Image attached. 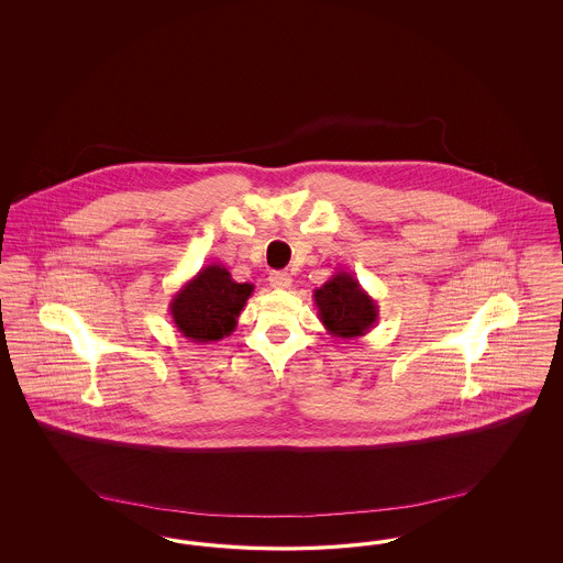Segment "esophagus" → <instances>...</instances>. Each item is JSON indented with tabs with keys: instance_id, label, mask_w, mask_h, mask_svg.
Instances as JSON below:
<instances>
[{
	"instance_id": "1",
	"label": "esophagus",
	"mask_w": 563,
	"mask_h": 563,
	"mask_svg": "<svg viewBox=\"0 0 563 563\" xmlns=\"http://www.w3.org/2000/svg\"><path fill=\"white\" fill-rule=\"evenodd\" d=\"M268 280L269 285H272L274 289H278V291L291 289V283H294L291 274H287V272H269Z\"/></svg>"
}]
</instances>
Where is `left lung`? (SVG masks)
Listing matches in <instances>:
<instances>
[{
    "label": "left lung",
    "mask_w": 563,
    "mask_h": 563,
    "mask_svg": "<svg viewBox=\"0 0 563 563\" xmlns=\"http://www.w3.org/2000/svg\"><path fill=\"white\" fill-rule=\"evenodd\" d=\"M312 297L319 308V319L333 338H361L374 329L379 317L374 297L350 272H335L314 289Z\"/></svg>",
    "instance_id": "left-lung-1"
}]
</instances>
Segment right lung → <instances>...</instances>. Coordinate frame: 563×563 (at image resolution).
Instances as JSON below:
<instances>
[{"label": "right lung", "mask_w": 563, "mask_h": 563, "mask_svg": "<svg viewBox=\"0 0 563 563\" xmlns=\"http://www.w3.org/2000/svg\"><path fill=\"white\" fill-rule=\"evenodd\" d=\"M253 285L236 283L225 266H205L168 303L177 331L196 344L219 342L239 324Z\"/></svg>", "instance_id": "right-lung-1"}]
</instances>
